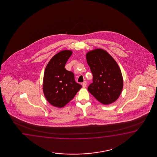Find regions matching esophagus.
Returning a JSON list of instances; mask_svg holds the SVG:
<instances>
[{
  "mask_svg": "<svg viewBox=\"0 0 157 157\" xmlns=\"http://www.w3.org/2000/svg\"><path fill=\"white\" fill-rule=\"evenodd\" d=\"M82 85L83 87H86V86H87V82L86 81L84 82L82 84Z\"/></svg>",
  "mask_w": 157,
  "mask_h": 157,
  "instance_id": "34e87169",
  "label": "esophagus"
}]
</instances>
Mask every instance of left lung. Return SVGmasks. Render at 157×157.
<instances>
[{"mask_svg":"<svg viewBox=\"0 0 157 157\" xmlns=\"http://www.w3.org/2000/svg\"><path fill=\"white\" fill-rule=\"evenodd\" d=\"M86 60L93 76L88 90L97 100L109 105L118 99L123 86L120 69L107 52L97 49L86 54Z\"/></svg>","mask_w":157,"mask_h":157,"instance_id":"left-lung-1","label":"left lung"}]
</instances>
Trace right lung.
Listing matches in <instances>:
<instances>
[{
    "label": "right lung",
    "instance_id": "1",
    "mask_svg": "<svg viewBox=\"0 0 157 157\" xmlns=\"http://www.w3.org/2000/svg\"><path fill=\"white\" fill-rule=\"evenodd\" d=\"M72 54V51L67 50L58 52L50 59L45 69L43 93L47 100L56 107H63L82 88V85L75 82L73 72L65 68Z\"/></svg>",
    "mask_w": 157,
    "mask_h": 157
}]
</instances>
